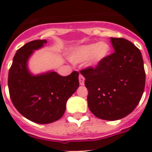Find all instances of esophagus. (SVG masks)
<instances>
[{"label": "esophagus", "instance_id": "1", "mask_svg": "<svg viewBox=\"0 0 152 152\" xmlns=\"http://www.w3.org/2000/svg\"><path fill=\"white\" fill-rule=\"evenodd\" d=\"M79 81H80V85H83L84 84V81H85V78L82 75H80V76H79Z\"/></svg>", "mask_w": 152, "mask_h": 152}]
</instances>
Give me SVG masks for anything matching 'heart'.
I'll return each instance as SVG.
<instances>
[{
  "label": "heart",
  "mask_w": 152,
  "mask_h": 152,
  "mask_svg": "<svg viewBox=\"0 0 152 152\" xmlns=\"http://www.w3.org/2000/svg\"><path fill=\"white\" fill-rule=\"evenodd\" d=\"M110 46L106 42L91 43L77 47L72 53L71 59L74 62H83L88 60L89 65H97L110 52Z\"/></svg>",
  "instance_id": "b5f03b06"
}]
</instances>
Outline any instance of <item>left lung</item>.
Here are the masks:
<instances>
[{"label":"left lung","mask_w":152,"mask_h":152,"mask_svg":"<svg viewBox=\"0 0 152 152\" xmlns=\"http://www.w3.org/2000/svg\"><path fill=\"white\" fill-rule=\"evenodd\" d=\"M110 42L115 52L80 73L91 113L102 120L116 121L132 113L141 99L145 71L141 53L134 44L122 38H110Z\"/></svg>","instance_id":"8db88e82"}]
</instances>
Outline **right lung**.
I'll list each match as a JSON object with an SVG mask.
<instances>
[{"instance_id": "obj_1", "label": "right lung", "mask_w": 152, "mask_h": 152, "mask_svg": "<svg viewBox=\"0 0 152 152\" xmlns=\"http://www.w3.org/2000/svg\"><path fill=\"white\" fill-rule=\"evenodd\" d=\"M46 43V39L34 40L20 48L8 72L11 100L24 118L39 124H49L61 118L67 100L78 88V72L67 76L56 72L34 76L27 69V61L34 50Z\"/></svg>"}]
</instances>
